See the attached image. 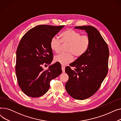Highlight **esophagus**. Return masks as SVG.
I'll use <instances>...</instances> for the list:
<instances>
[{
  "instance_id": "obj_1",
  "label": "esophagus",
  "mask_w": 121,
  "mask_h": 121,
  "mask_svg": "<svg viewBox=\"0 0 121 121\" xmlns=\"http://www.w3.org/2000/svg\"><path fill=\"white\" fill-rule=\"evenodd\" d=\"M62 72L63 73H65V68L64 66H62Z\"/></svg>"
}]
</instances>
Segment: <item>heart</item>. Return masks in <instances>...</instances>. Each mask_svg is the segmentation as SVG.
<instances>
[{
    "label": "heart",
    "instance_id": "1",
    "mask_svg": "<svg viewBox=\"0 0 121 121\" xmlns=\"http://www.w3.org/2000/svg\"><path fill=\"white\" fill-rule=\"evenodd\" d=\"M61 40L53 37L50 41V47L55 53L59 52L62 43L68 44L67 53H61L55 56L54 61L62 65H66L73 61V56L79 58L88 50L90 44V38L87 35H81L78 32L72 29H68L60 35Z\"/></svg>",
    "mask_w": 121,
    "mask_h": 121
}]
</instances>
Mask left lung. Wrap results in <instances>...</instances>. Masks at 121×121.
<instances>
[{
    "label": "left lung",
    "mask_w": 121,
    "mask_h": 121,
    "mask_svg": "<svg viewBox=\"0 0 121 121\" xmlns=\"http://www.w3.org/2000/svg\"><path fill=\"white\" fill-rule=\"evenodd\" d=\"M84 30L90 38L87 52L65 68L69 79L65 84L67 93L76 99L90 98L99 88L108 73L109 52L106 43L95 27L76 26Z\"/></svg>",
    "instance_id": "8db88e82"
}]
</instances>
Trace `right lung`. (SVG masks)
<instances>
[{
    "instance_id": "add662e5",
    "label": "right lung",
    "mask_w": 121,
    "mask_h": 121,
    "mask_svg": "<svg viewBox=\"0 0 121 121\" xmlns=\"http://www.w3.org/2000/svg\"><path fill=\"white\" fill-rule=\"evenodd\" d=\"M64 26L37 25L22 38L17 49L16 73L18 84L27 96H43L48 90L50 81L62 73L58 63L51 65L46 71L42 67L52 63L50 40Z\"/></svg>"
}]
</instances>
